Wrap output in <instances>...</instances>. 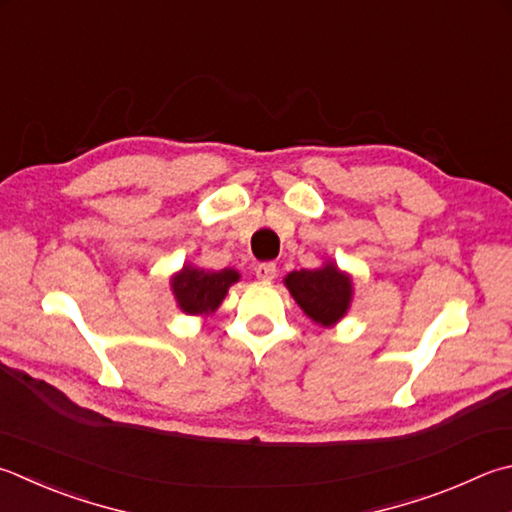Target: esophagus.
<instances>
[{
	"label": "esophagus",
	"instance_id": "1",
	"mask_svg": "<svg viewBox=\"0 0 512 512\" xmlns=\"http://www.w3.org/2000/svg\"><path fill=\"white\" fill-rule=\"evenodd\" d=\"M255 275H257V280L271 282V280H275V275H277V266H275L273 262L257 264V266H255Z\"/></svg>",
	"mask_w": 512,
	"mask_h": 512
}]
</instances>
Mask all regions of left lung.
I'll return each instance as SVG.
<instances>
[{
    "mask_svg": "<svg viewBox=\"0 0 512 512\" xmlns=\"http://www.w3.org/2000/svg\"><path fill=\"white\" fill-rule=\"evenodd\" d=\"M284 282L302 311L322 327L338 322L349 309L351 280L333 264L315 271H293Z\"/></svg>",
    "mask_w": 512,
    "mask_h": 512,
    "instance_id": "8db88e82",
    "label": "left lung"
}]
</instances>
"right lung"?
I'll list each match as a JSON object with an SVG mask.
<instances>
[{"label":"right lung","instance_id":"obj_1","mask_svg":"<svg viewBox=\"0 0 512 512\" xmlns=\"http://www.w3.org/2000/svg\"><path fill=\"white\" fill-rule=\"evenodd\" d=\"M239 280V273L232 268L224 271H201L185 266L172 280V288L181 309L190 315L215 311L224 300L228 288Z\"/></svg>","mask_w":512,"mask_h":512}]
</instances>
